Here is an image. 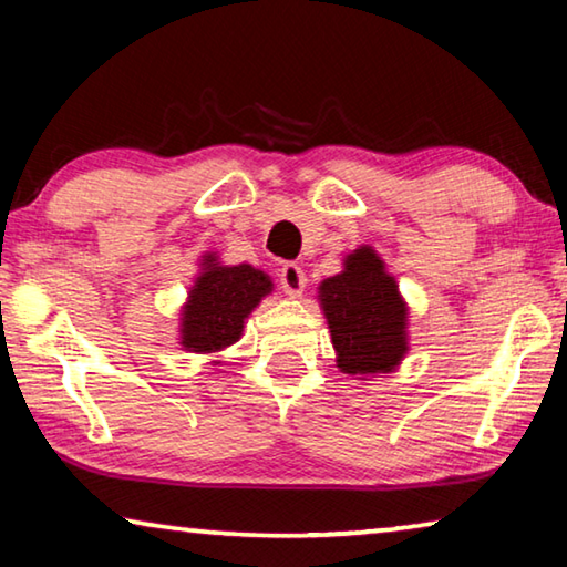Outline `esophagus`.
<instances>
[{
  "label": "esophagus",
  "mask_w": 567,
  "mask_h": 567,
  "mask_svg": "<svg viewBox=\"0 0 567 567\" xmlns=\"http://www.w3.org/2000/svg\"><path fill=\"white\" fill-rule=\"evenodd\" d=\"M305 282L307 280H305V272H302L300 265L285 262L280 267V285H282V290L290 295V297H300L302 290H305Z\"/></svg>",
  "instance_id": "esophagus-1"
}]
</instances>
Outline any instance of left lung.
Here are the masks:
<instances>
[{"label": "left lung", "instance_id": "8db88e82", "mask_svg": "<svg viewBox=\"0 0 567 567\" xmlns=\"http://www.w3.org/2000/svg\"><path fill=\"white\" fill-rule=\"evenodd\" d=\"M320 302L348 375L388 372L408 352V307L375 249H354L344 270L320 285Z\"/></svg>", "mask_w": 567, "mask_h": 567}]
</instances>
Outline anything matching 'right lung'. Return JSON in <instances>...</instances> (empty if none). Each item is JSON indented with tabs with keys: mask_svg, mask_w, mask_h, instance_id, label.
Here are the masks:
<instances>
[{
	"mask_svg": "<svg viewBox=\"0 0 567 567\" xmlns=\"http://www.w3.org/2000/svg\"><path fill=\"white\" fill-rule=\"evenodd\" d=\"M270 290L265 272L249 265L223 267L209 255L182 315V344L192 352H217L237 342L245 318Z\"/></svg>",
	"mask_w": 567,
	"mask_h": 567,
	"instance_id": "right-lung-1",
	"label": "right lung"
}]
</instances>
